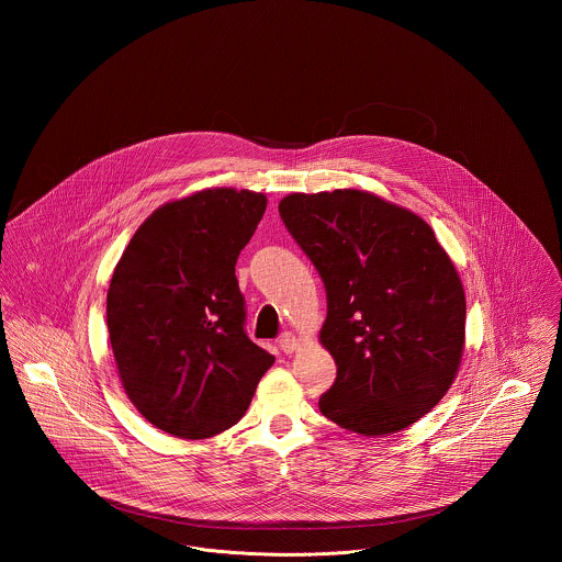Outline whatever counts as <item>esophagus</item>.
Listing matches in <instances>:
<instances>
[{"instance_id": "1", "label": "esophagus", "mask_w": 562, "mask_h": 562, "mask_svg": "<svg viewBox=\"0 0 562 562\" xmlns=\"http://www.w3.org/2000/svg\"><path fill=\"white\" fill-rule=\"evenodd\" d=\"M279 346H281V350H283L285 355H292V352L299 350L301 341H299V337H296L294 333H283L281 339H279Z\"/></svg>"}]
</instances>
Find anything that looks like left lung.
<instances>
[{"label":"left lung","mask_w":562,"mask_h":562,"mask_svg":"<svg viewBox=\"0 0 562 562\" xmlns=\"http://www.w3.org/2000/svg\"><path fill=\"white\" fill-rule=\"evenodd\" d=\"M279 214L321 272V344L337 363L324 417L363 437L404 430L446 396L465 350V292L430 225L366 190L292 192Z\"/></svg>","instance_id":"left-lung-1"}]
</instances>
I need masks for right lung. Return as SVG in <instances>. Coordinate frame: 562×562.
<instances>
[{"label":"right lung","mask_w":562,"mask_h":562,"mask_svg":"<svg viewBox=\"0 0 562 562\" xmlns=\"http://www.w3.org/2000/svg\"><path fill=\"white\" fill-rule=\"evenodd\" d=\"M268 199L207 188L164 203L123 250L108 288L121 385L156 428L207 439L238 424L274 357L244 333L236 261Z\"/></svg>","instance_id":"1"}]
</instances>
